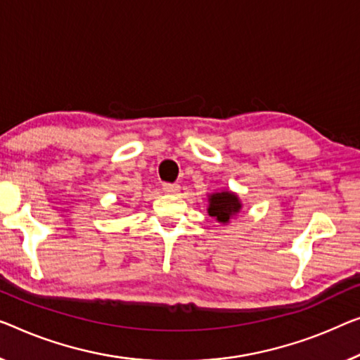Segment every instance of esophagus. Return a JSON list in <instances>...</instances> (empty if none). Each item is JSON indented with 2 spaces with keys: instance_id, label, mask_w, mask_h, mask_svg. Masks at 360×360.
<instances>
[{
  "instance_id": "esophagus-1",
  "label": "esophagus",
  "mask_w": 360,
  "mask_h": 360,
  "mask_svg": "<svg viewBox=\"0 0 360 360\" xmlns=\"http://www.w3.org/2000/svg\"><path fill=\"white\" fill-rule=\"evenodd\" d=\"M181 187L178 184H169V182H166V184H163V191L166 192V194H178Z\"/></svg>"
}]
</instances>
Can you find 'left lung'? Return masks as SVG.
<instances>
[{"mask_svg": "<svg viewBox=\"0 0 360 360\" xmlns=\"http://www.w3.org/2000/svg\"><path fill=\"white\" fill-rule=\"evenodd\" d=\"M240 208H243V203L231 191L214 192L208 195V214L217 218L218 223L228 224L229 219L240 212Z\"/></svg>", "mask_w": 360, "mask_h": 360, "instance_id": "left-lung-1", "label": "left lung"}]
</instances>
